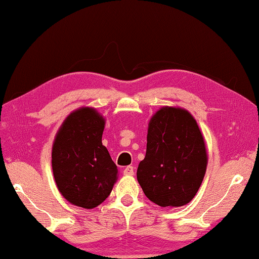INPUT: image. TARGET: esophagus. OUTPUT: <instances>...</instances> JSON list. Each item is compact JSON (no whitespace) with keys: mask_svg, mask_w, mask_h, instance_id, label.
<instances>
[{"mask_svg":"<svg viewBox=\"0 0 259 259\" xmlns=\"http://www.w3.org/2000/svg\"><path fill=\"white\" fill-rule=\"evenodd\" d=\"M133 174H134V168L132 165L126 166V168L124 169V175H126V176H132Z\"/></svg>","mask_w":259,"mask_h":259,"instance_id":"34e87169","label":"esophagus"}]
</instances>
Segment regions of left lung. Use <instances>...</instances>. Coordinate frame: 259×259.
I'll use <instances>...</instances> for the list:
<instances>
[{"instance_id": "left-lung-1", "label": "left lung", "mask_w": 259, "mask_h": 259, "mask_svg": "<svg viewBox=\"0 0 259 259\" xmlns=\"http://www.w3.org/2000/svg\"><path fill=\"white\" fill-rule=\"evenodd\" d=\"M205 139L188 110L163 106L150 118L146 156L137 178L143 193L161 207L192 200L207 168Z\"/></svg>"}]
</instances>
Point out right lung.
<instances>
[{
    "label": "right lung",
    "instance_id": "right-lung-1",
    "mask_svg": "<svg viewBox=\"0 0 259 259\" xmlns=\"http://www.w3.org/2000/svg\"><path fill=\"white\" fill-rule=\"evenodd\" d=\"M105 118L94 107L71 112L52 147L57 188L70 204L91 209L110 196L118 180L117 165L102 143Z\"/></svg>",
    "mask_w": 259,
    "mask_h": 259
}]
</instances>
